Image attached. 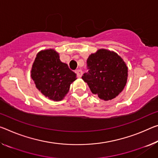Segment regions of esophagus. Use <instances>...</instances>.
<instances>
[{"mask_svg":"<svg viewBox=\"0 0 158 158\" xmlns=\"http://www.w3.org/2000/svg\"><path fill=\"white\" fill-rule=\"evenodd\" d=\"M76 73L78 77H81L82 74H83V72H82L81 69H77L76 70Z\"/></svg>","mask_w":158,"mask_h":158,"instance_id":"obj_1","label":"esophagus"}]
</instances>
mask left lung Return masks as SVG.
Segmentation results:
<instances>
[{"label":"left lung","instance_id":"left-lung-1","mask_svg":"<svg viewBox=\"0 0 158 158\" xmlns=\"http://www.w3.org/2000/svg\"><path fill=\"white\" fill-rule=\"evenodd\" d=\"M89 71L82 79L91 92L104 101H109L122 91L127 84L128 69L117 53L107 50H98L91 54L86 62Z\"/></svg>","mask_w":158,"mask_h":158}]
</instances>
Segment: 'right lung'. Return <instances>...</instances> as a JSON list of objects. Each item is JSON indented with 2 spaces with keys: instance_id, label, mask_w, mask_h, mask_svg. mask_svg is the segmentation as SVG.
I'll list each match as a JSON object with an SVG mask.
<instances>
[{
  "instance_id": "add662e5",
  "label": "right lung",
  "mask_w": 158,
  "mask_h": 158,
  "mask_svg": "<svg viewBox=\"0 0 158 158\" xmlns=\"http://www.w3.org/2000/svg\"><path fill=\"white\" fill-rule=\"evenodd\" d=\"M31 77L45 96L60 101L69 91L77 74L60 60L58 53L49 49L39 52L33 63Z\"/></svg>"
}]
</instances>
